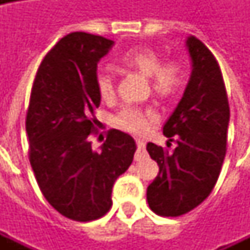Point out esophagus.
I'll list each match as a JSON object with an SVG mask.
<instances>
[{
    "instance_id": "obj_1",
    "label": "esophagus",
    "mask_w": 250,
    "mask_h": 250,
    "mask_svg": "<svg viewBox=\"0 0 250 250\" xmlns=\"http://www.w3.org/2000/svg\"><path fill=\"white\" fill-rule=\"evenodd\" d=\"M136 145H138V150L135 154V161H142L143 158L146 157V151H145V146L146 143L143 139H136Z\"/></svg>"
}]
</instances>
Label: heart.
Segmentation results:
<instances>
[{"label":"heart","instance_id":"obj_1","mask_svg":"<svg viewBox=\"0 0 250 250\" xmlns=\"http://www.w3.org/2000/svg\"><path fill=\"white\" fill-rule=\"evenodd\" d=\"M118 65L135 69L148 76L152 91L162 99H171L178 95L186 82V66L182 60L168 59L162 62L161 55L148 46H134L125 51L118 59ZM95 83L100 99L109 100L114 98L115 82L111 73L99 72ZM152 119L154 112L151 109L125 104L116 112L112 123L120 130L139 134L146 130Z\"/></svg>","mask_w":250,"mask_h":250}]
</instances>
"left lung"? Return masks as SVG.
<instances>
[{
    "instance_id": "left-lung-1",
    "label": "left lung",
    "mask_w": 250,
    "mask_h": 250,
    "mask_svg": "<svg viewBox=\"0 0 250 250\" xmlns=\"http://www.w3.org/2000/svg\"><path fill=\"white\" fill-rule=\"evenodd\" d=\"M191 76L184 96L163 125V134L177 147L168 152L147 143L159 174L147 188L150 209L163 217H178L209 197L220 177L226 154L229 102L220 65L202 41H186Z\"/></svg>"
}]
</instances>
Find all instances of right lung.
<instances>
[{"label": "right lung", "mask_w": 250, "mask_h": 250, "mask_svg": "<svg viewBox=\"0 0 250 250\" xmlns=\"http://www.w3.org/2000/svg\"><path fill=\"white\" fill-rule=\"evenodd\" d=\"M112 46V40L84 32L62 37L37 69L26 112L29 162L41 193L60 214L79 222L111 209L112 186L136 150L132 136L115 128L100 151L89 142L99 123L98 62Z\"/></svg>", "instance_id": "right-lung-1"}]
</instances>
